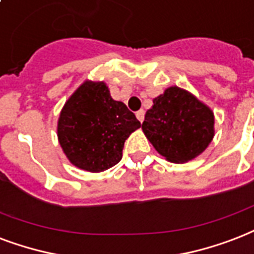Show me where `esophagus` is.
Instances as JSON below:
<instances>
[{"instance_id": "34e87169", "label": "esophagus", "mask_w": 254, "mask_h": 254, "mask_svg": "<svg viewBox=\"0 0 254 254\" xmlns=\"http://www.w3.org/2000/svg\"><path fill=\"white\" fill-rule=\"evenodd\" d=\"M136 118H137V121L140 122V123L144 121V110H139V111L136 113Z\"/></svg>"}]
</instances>
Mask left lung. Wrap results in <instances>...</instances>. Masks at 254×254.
Segmentation results:
<instances>
[{
  "instance_id": "1",
  "label": "left lung",
  "mask_w": 254,
  "mask_h": 254,
  "mask_svg": "<svg viewBox=\"0 0 254 254\" xmlns=\"http://www.w3.org/2000/svg\"><path fill=\"white\" fill-rule=\"evenodd\" d=\"M215 117L187 90L172 86L154 99L145 113L143 132L159 154L172 163H187L207 148L215 136Z\"/></svg>"
}]
</instances>
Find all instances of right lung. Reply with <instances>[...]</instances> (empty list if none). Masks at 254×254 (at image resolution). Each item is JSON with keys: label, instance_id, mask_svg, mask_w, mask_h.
<instances>
[{"label": "right lung", "instance_id": "obj_1", "mask_svg": "<svg viewBox=\"0 0 254 254\" xmlns=\"http://www.w3.org/2000/svg\"><path fill=\"white\" fill-rule=\"evenodd\" d=\"M139 127L135 114L111 98L105 82L86 80L64 103L57 132L71 164L102 172L121 162L126 139Z\"/></svg>", "mask_w": 254, "mask_h": 254}]
</instances>
